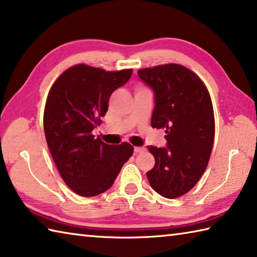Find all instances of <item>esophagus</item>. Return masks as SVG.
Segmentation results:
<instances>
[{"label":"esophagus","mask_w":257,"mask_h":257,"mask_svg":"<svg viewBox=\"0 0 257 257\" xmlns=\"http://www.w3.org/2000/svg\"><path fill=\"white\" fill-rule=\"evenodd\" d=\"M145 151H146V149H145L144 147H135V148H134V152L136 153V154H142V153H144Z\"/></svg>","instance_id":"34e87169"}]
</instances>
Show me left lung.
Masks as SVG:
<instances>
[{"label": "left lung", "instance_id": "1", "mask_svg": "<svg viewBox=\"0 0 257 257\" xmlns=\"http://www.w3.org/2000/svg\"><path fill=\"white\" fill-rule=\"evenodd\" d=\"M138 76L155 94L152 127L165 129L167 142L166 147H147L155 157L147 179L162 197L179 198L197 184L211 155V97L197 74L179 64L139 69Z\"/></svg>", "mask_w": 257, "mask_h": 257}]
</instances>
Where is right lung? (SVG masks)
I'll list each match as a JSON object with an SVG mask.
<instances>
[{"label": "right lung", "mask_w": 257, "mask_h": 257, "mask_svg": "<svg viewBox=\"0 0 257 257\" xmlns=\"http://www.w3.org/2000/svg\"><path fill=\"white\" fill-rule=\"evenodd\" d=\"M132 74L133 69L106 72L78 64L66 69L48 93L46 141L64 182L82 197H95L110 189L133 155L130 144L108 145L92 134L108 111L110 95Z\"/></svg>", "instance_id": "1"}]
</instances>
